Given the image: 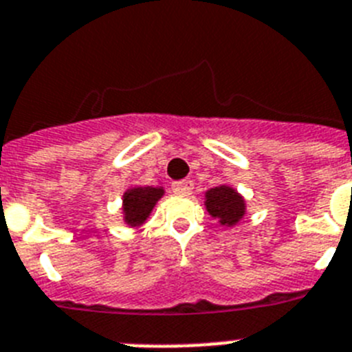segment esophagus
Segmentation results:
<instances>
[{
	"instance_id": "34e87169",
	"label": "esophagus",
	"mask_w": 352,
	"mask_h": 352,
	"mask_svg": "<svg viewBox=\"0 0 352 352\" xmlns=\"http://www.w3.org/2000/svg\"><path fill=\"white\" fill-rule=\"evenodd\" d=\"M172 191L175 192V195H182V196L191 195L192 180H177V182L172 184Z\"/></svg>"
}]
</instances>
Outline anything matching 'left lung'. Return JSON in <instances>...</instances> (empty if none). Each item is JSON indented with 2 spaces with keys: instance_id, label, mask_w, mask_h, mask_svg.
Here are the masks:
<instances>
[{
  "instance_id": "left-lung-1",
  "label": "left lung",
  "mask_w": 352,
  "mask_h": 352,
  "mask_svg": "<svg viewBox=\"0 0 352 352\" xmlns=\"http://www.w3.org/2000/svg\"><path fill=\"white\" fill-rule=\"evenodd\" d=\"M205 205L212 217H217L221 224L233 226L245 214V201L242 196L230 186H217L207 191Z\"/></svg>"
}]
</instances>
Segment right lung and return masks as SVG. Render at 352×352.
Instances as JSON below:
<instances>
[{
    "label": "right lung",
    "mask_w": 352,
    "mask_h": 352,
    "mask_svg": "<svg viewBox=\"0 0 352 352\" xmlns=\"http://www.w3.org/2000/svg\"><path fill=\"white\" fill-rule=\"evenodd\" d=\"M163 188H131L122 196V212L129 226H140L145 223L157 199L163 196Z\"/></svg>",
    "instance_id": "right-lung-1"
}]
</instances>
